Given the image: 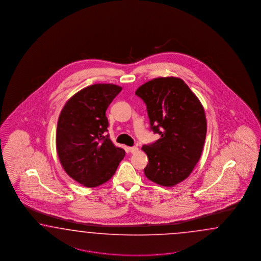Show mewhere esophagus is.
Wrapping results in <instances>:
<instances>
[{
    "mask_svg": "<svg viewBox=\"0 0 261 261\" xmlns=\"http://www.w3.org/2000/svg\"><path fill=\"white\" fill-rule=\"evenodd\" d=\"M128 149L129 151L132 153V154H135V153H137V152H139V148L137 147V146H132V147H128Z\"/></svg>",
    "mask_w": 261,
    "mask_h": 261,
    "instance_id": "1",
    "label": "esophagus"
}]
</instances>
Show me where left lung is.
<instances>
[{"label": "left lung", "instance_id": "8db88e82", "mask_svg": "<svg viewBox=\"0 0 261 261\" xmlns=\"http://www.w3.org/2000/svg\"><path fill=\"white\" fill-rule=\"evenodd\" d=\"M146 104L151 129L161 135L143 145L148 157L145 176L163 187L186 180L200 160L206 134L205 110L196 95L179 77L154 79L137 89Z\"/></svg>", "mask_w": 261, "mask_h": 261}]
</instances>
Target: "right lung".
I'll list each match as a JSON object with an SVG mask.
<instances>
[{
  "mask_svg": "<svg viewBox=\"0 0 261 261\" xmlns=\"http://www.w3.org/2000/svg\"><path fill=\"white\" fill-rule=\"evenodd\" d=\"M122 88L98 83L80 90L65 103L58 118L56 150L66 173L86 188L109 181L125 151L105 136V115Z\"/></svg>",
  "mask_w": 261,
  "mask_h": 261,
  "instance_id": "obj_1",
  "label": "right lung"
}]
</instances>
